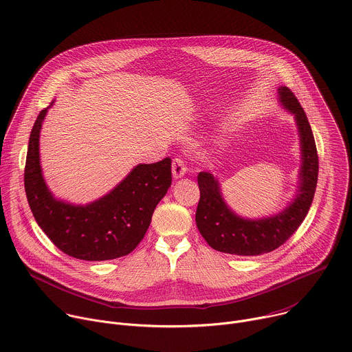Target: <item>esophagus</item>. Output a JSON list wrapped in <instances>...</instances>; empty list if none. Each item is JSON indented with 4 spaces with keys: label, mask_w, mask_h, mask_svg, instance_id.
I'll return each instance as SVG.
<instances>
[{
    "label": "esophagus",
    "mask_w": 352,
    "mask_h": 352,
    "mask_svg": "<svg viewBox=\"0 0 352 352\" xmlns=\"http://www.w3.org/2000/svg\"><path fill=\"white\" fill-rule=\"evenodd\" d=\"M171 171H173V177H174L175 179L182 178V177L185 175V173H186V167H185L184 160H181V159H174V160H173V166H171Z\"/></svg>",
    "instance_id": "obj_1"
}]
</instances>
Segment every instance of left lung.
Here are the masks:
<instances>
[{"label":"left lung","mask_w":352,"mask_h":352,"mask_svg":"<svg viewBox=\"0 0 352 352\" xmlns=\"http://www.w3.org/2000/svg\"><path fill=\"white\" fill-rule=\"evenodd\" d=\"M277 93L278 103L294 116L299 135L300 167L295 196L276 214L248 219L236 214L227 205L217 177L206 171L199 173L200 199L195 220L199 232L219 252L239 256L272 252L296 231L312 205L319 173L315 138L307 114L294 93L285 86H280Z\"/></svg>","instance_id":"left-lung-1"}]
</instances>
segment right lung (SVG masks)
<instances>
[{
  "label": "right lung",
  "mask_w": 352,
  "mask_h": 352,
  "mask_svg": "<svg viewBox=\"0 0 352 352\" xmlns=\"http://www.w3.org/2000/svg\"><path fill=\"white\" fill-rule=\"evenodd\" d=\"M50 107L40 111L32 128L25 166V190L38 227L64 254L80 261L131 254L171 186V160L138 164L109 193L87 205L65 202L50 190L40 164V131Z\"/></svg>",
  "instance_id": "add662e5"
}]
</instances>
